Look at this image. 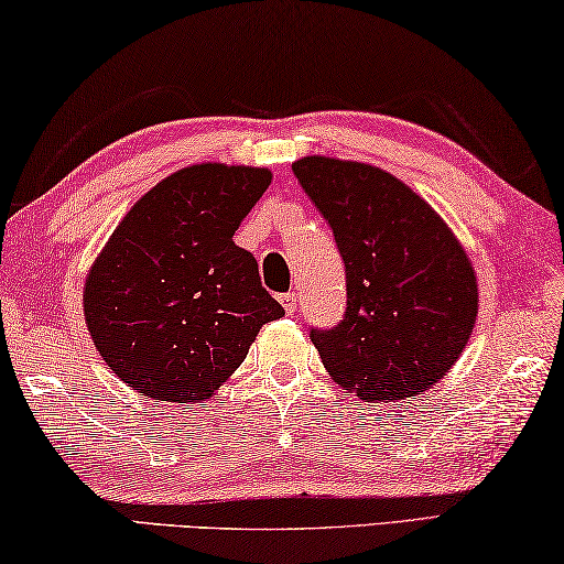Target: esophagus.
<instances>
[{
    "instance_id": "obj_1",
    "label": "esophagus",
    "mask_w": 564,
    "mask_h": 564,
    "mask_svg": "<svg viewBox=\"0 0 564 564\" xmlns=\"http://www.w3.org/2000/svg\"><path fill=\"white\" fill-rule=\"evenodd\" d=\"M280 302H282V307H284V312H288V315H294V312H297V294H294V292L282 294Z\"/></svg>"
}]
</instances>
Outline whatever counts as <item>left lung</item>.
I'll return each mask as SVG.
<instances>
[{"label": "left lung", "mask_w": 564, "mask_h": 564, "mask_svg": "<svg viewBox=\"0 0 564 564\" xmlns=\"http://www.w3.org/2000/svg\"><path fill=\"white\" fill-rule=\"evenodd\" d=\"M292 170L332 227L347 272L345 319L312 329L329 377L367 402L430 390L463 355L477 319L465 247L390 172L319 154Z\"/></svg>", "instance_id": "obj_1"}]
</instances>
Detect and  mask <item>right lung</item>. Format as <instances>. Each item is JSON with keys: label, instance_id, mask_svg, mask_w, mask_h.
<instances>
[{"label": "right lung", "instance_id": "obj_1", "mask_svg": "<svg viewBox=\"0 0 564 564\" xmlns=\"http://www.w3.org/2000/svg\"><path fill=\"white\" fill-rule=\"evenodd\" d=\"M272 172L205 162L164 177L119 221L85 282L97 352L127 387L202 402L284 315L235 232Z\"/></svg>", "mask_w": 564, "mask_h": 564}]
</instances>
